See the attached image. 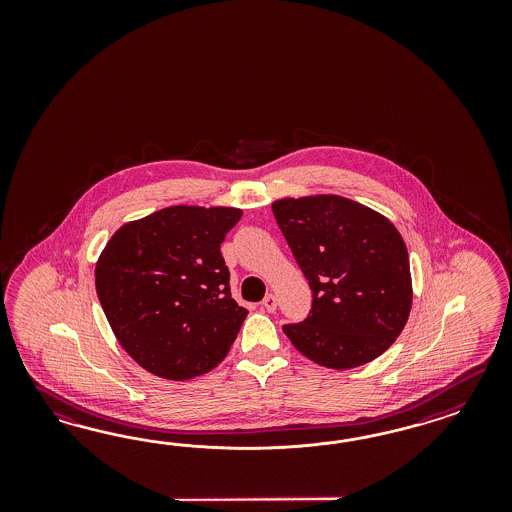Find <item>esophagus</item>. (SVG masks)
I'll return each instance as SVG.
<instances>
[{
	"mask_svg": "<svg viewBox=\"0 0 512 512\" xmlns=\"http://www.w3.org/2000/svg\"><path fill=\"white\" fill-rule=\"evenodd\" d=\"M276 306H278V300H276V296L274 295H266L263 298V308L268 311V313H272V311H276Z\"/></svg>",
	"mask_w": 512,
	"mask_h": 512,
	"instance_id": "34e87169",
	"label": "esophagus"
}]
</instances>
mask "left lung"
<instances>
[{"label": "left lung", "mask_w": 512, "mask_h": 512, "mask_svg": "<svg viewBox=\"0 0 512 512\" xmlns=\"http://www.w3.org/2000/svg\"><path fill=\"white\" fill-rule=\"evenodd\" d=\"M278 227L310 281L311 310L283 332L306 357L334 370L383 355L411 310L409 255L387 217L321 195L272 204Z\"/></svg>", "instance_id": "8db88e82"}]
</instances>
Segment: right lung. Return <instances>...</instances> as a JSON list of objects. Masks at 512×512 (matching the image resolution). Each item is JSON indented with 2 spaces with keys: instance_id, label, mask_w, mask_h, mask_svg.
I'll return each instance as SVG.
<instances>
[{
  "instance_id": "1",
  "label": "right lung",
  "mask_w": 512,
  "mask_h": 512,
  "mask_svg": "<svg viewBox=\"0 0 512 512\" xmlns=\"http://www.w3.org/2000/svg\"><path fill=\"white\" fill-rule=\"evenodd\" d=\"M238 208L171 206L125 223L95 266V289L127 355L184 381L227 357L248 310L231 295L221 244Z\"/></svg>"
}]
</instances>
